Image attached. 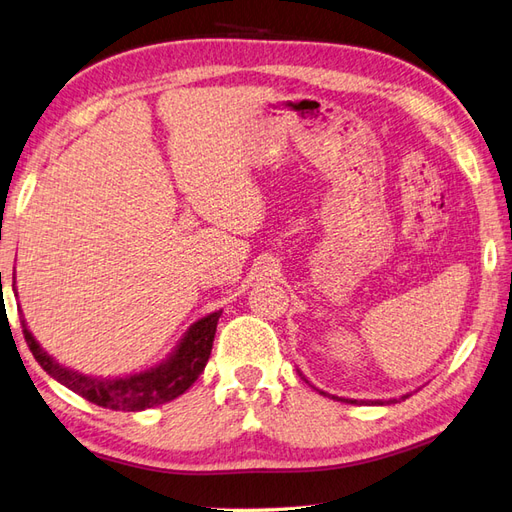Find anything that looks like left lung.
Listing matches in <instances>:
<instances>
[{
    "label": "left lung",
    "mask_w": 512,
    "mask_h": 512,
    "mask_svg": "<svg viewBox=\"0 0 512 512\" xmlns=\"http://www.w3.org/2000/svg\"><path fill=\"white\" fill-rule=\"evenodd\" d=\"M318 390V388H316ZM318 392H323V390H318ZM323 395H327V392H323ZM331 397H334V395H331ZM410 397V392H406V395H401L399 399L401 401H406ZM334 399H338V397H334ZM399 399H388V401H382V399H377V401H358V399H338V401H347V403H360V406H362V403H375V406H390V403H397Z\"/></svg>",
    "instance_id": "left-lung-1"
}]
</instances>
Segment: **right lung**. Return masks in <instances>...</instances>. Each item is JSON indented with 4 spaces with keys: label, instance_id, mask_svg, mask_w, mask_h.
<instances>
[{
    "label": "right lung",
    "instance_id": "right-lung-1",
    "mask_svg": "<svg viewBox=\"0 0 512 512\" xmlns=\"http://www.w3.org/2000/svg\"><path fill=\"white\" fill-rule=\"evenodd\" d=\"M15 288V281H13ZM222 312L207 314L205 318L185 331V336L178 340L174 351L161 364H154L146 371L130 373L124 377H93L82 375L78 371L58 364L52 355L41 349V344L34 340L26 320L21 318L23 338L34 355V360L41 364L43 371L54 377L58 384L74 390L76 395L85 397L95 406L122 410V412H139L148 410L161 403H168L192 386L198 375L205 371L207 360L213 347V336Z\"/></svg>",
    "mask_w": 512,
    "mask_h": 512
}]
</instances>
